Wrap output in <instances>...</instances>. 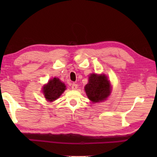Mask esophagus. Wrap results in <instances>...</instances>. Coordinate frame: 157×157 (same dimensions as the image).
<instances>
[{"instance_id": "34e87169", "label": "esophagus", "mask_w": 157, "mask_h": 157, "mask_svg": "<svg viewBox=\"0 0 157 157\" xmlns=\"http://www.w3.org/2000/svg\"><path fill=\"white\" fill-rule=\"evenodd\" d=\"M78 84H75V83H73V84H72V89H73V90H76L77 89H78Z\"/></svg>"}]
</instances>
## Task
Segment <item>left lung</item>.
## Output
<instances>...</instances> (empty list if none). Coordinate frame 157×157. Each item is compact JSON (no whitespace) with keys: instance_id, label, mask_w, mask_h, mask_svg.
I'll return each instance as SVG.
<instances>
[{"instance_id":"left-lung-1","label":"left lung","mask_w":157,"mask_h":157,"mask_svg":"<svg viewBox=\"0 0 157 157\" xmlns=\"http://www.w3.org/2000/svg\"><path fill=\"white\" fill-rule=\"evenodd\" d=\"M89 99L93 102H98L106 100L111 92L110 82L105 75L91 74L89 82L84 87Z\"/></svg>"}]
</instances>
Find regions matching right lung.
Instances as JSON below:
<instances>
[{"mask_svg": "<svg viewBox=\"0 0 157 157\" xmlns=\"http://www.w3.org/2000/svg\"><path fill=\"white\" fill-rule=\"evenodd\" d=\"M66 90L65 84L58 78H53L48 82L43 88V93L46 99L50 102L57 100Z\"/></svg>", "mask_w": 157, "mask_h": 157, "instance_id": "right-lung-1", "label": "right lung"}]
</instances>
